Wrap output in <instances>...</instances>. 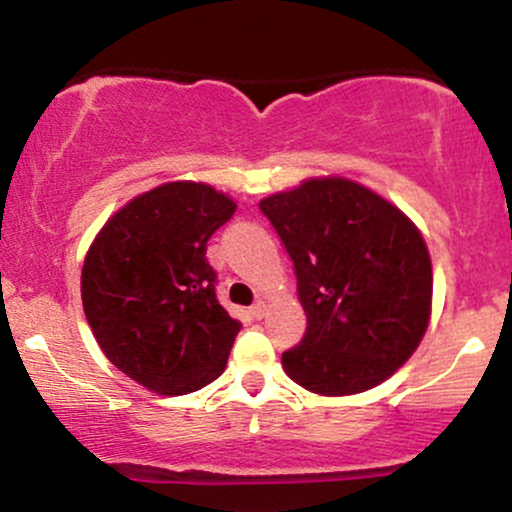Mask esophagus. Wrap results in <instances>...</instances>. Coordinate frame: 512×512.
Returning <instances> with one entry per match:
<instances>
[{
  "label": "esophagus",
  "mask_w": 512,
  "mask_h": 512,
  "mask_svg": "<svg viewBox=\"0 0 512 512\" xmlns=\"http://www.w3.org/2000/svg\"><path fill=\"white\" fill-rule=\"evenodd\" d=\"M250 313H252V317H257V320H260V317H264V313H267V305H264L262 301H257L250 308Z\"/></svg>",
  "instance_id": "obj_1"
}]
</instances>
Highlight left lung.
I'll list each match as a JSON object with an SVG mask.
<instances>
[{
  "instance_id": "8db88e82",
  "label": "left lung",
  "mask_w": 512,
  "mask_h": 512,
  "mask_svg": "<svg viewBox=\"0 0 512 512\" xmlns=\"http://www.w3.org/2000/svg\"><path fill=\"white\" fill-rule=\"evenodd\" d=\"M291 255L308 327L281 354L315 395L366 392L409 361L431 320L433 269L419 228L346 178H310L260 202Z\"/></svg>"
}]
</instances>
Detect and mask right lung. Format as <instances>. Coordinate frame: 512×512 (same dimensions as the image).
<instances>
[{
    "label": "right lung",
    "instance_id": "obj_1",
    "mask_svg": "<svg viewBox=\"0 0 512 512\" xmlns=\"http://www.w3.org/2000/svg\"><path fill=\"white\" fill-rule=\"evenodd\" d=\"M236 202L211 185H158L115 211L86 252L81 301L93 337L158 395L202 390L226 368L240 322L216 301L207 240Z\"/></svg>",
    "mask_w": 512,
    "mask_h": 512
}]
</instances>
